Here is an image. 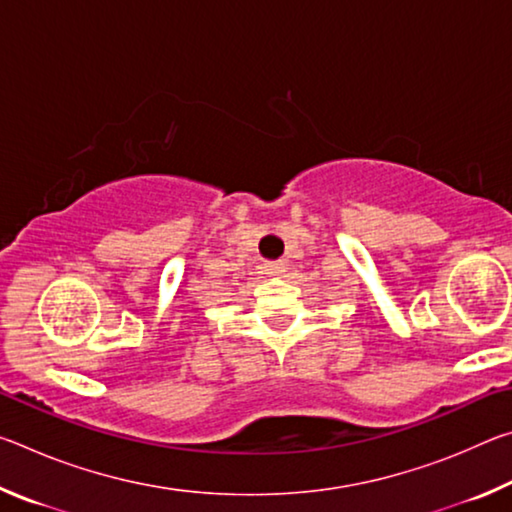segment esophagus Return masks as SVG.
<instances>
[{"label": "esophagus", "mask_w": 512, "mask_h": 512, "mask_svg": "<svg viewBox=\"0 0 512 512\" xmlns=\"http://www.w3.org/2000/svg\"><path fill=\"white\" fill-rule=\"evenodd\" d=\"M264 271L271 277H280V275H284V271H287V266H284V262H268L264 266Z\"/></svg>", "instance_id": "1"}]
</instances>
